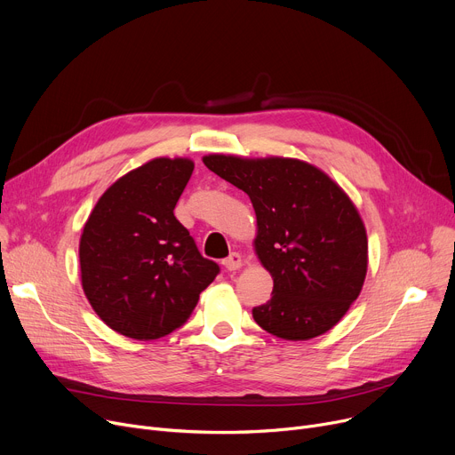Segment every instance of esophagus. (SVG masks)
<instances>
[{"mask_svg":"<svg viewBox=\"0 0 455 455\" xmlns=\"http://www.w3.org/2000/svg\"><path fill=\"white\" fill-rule=\"evenodd\" d=\"M241 263H243V259H241V256L237 252H232L228 258L223 259V265L227 270H237L241 267Z\"/></svg>","mask_w":455,"mask_h":455,"instance_id":"1","label":"esophagus"}]
</instances>
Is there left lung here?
<instances>
[{
	"label": "left lung",
	"mask_w": 455,
	"mask_h": 455,
	"mask_svg": "<svg viewBox=\"0 0 455 455\" xmlns=\"http://www.w3.org/2000/svg\"><path fill=\"white\" fill-rule=\"evenodd\" d=\"M203 163L243 190L256 212V252L275 280L270 299L252 309L256 323L285 340H309L339 323L368 270L366 228L342 188L296 159Z\"/></svg>",
	"instance_id": "obj_1"
}]
</instances>
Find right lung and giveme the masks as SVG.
<instances>
[{"label":"right lung","mask_w":455,"mask_h":455,"mask_svg":"<svg viewBox=\"0 0 455 455\" xmlns=\"http://www.w3.org/2000/svg\"><path fill=\"white\" fill-rule=\"evenodd\" d=\"M194 172L188 159H154L120 177L95 204L80 239L82 287L116 332L156 340L183 325L220 275L173 208Z\"/></svg>","instance_id":"obj_1"}]
</instances>
